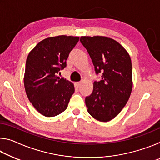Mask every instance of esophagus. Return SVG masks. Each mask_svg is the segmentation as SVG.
Returning a JSON list of instances; mask_svg holds the SVG:
<instances>
[{
	"label": "esophagus",
	"instance_id": "34e87169",
	"mask_svg": "<svg viewBox=\"0 0 160 160\" xmlns=\"http://www.w3.org/2000/svg\"><path fill=\"white\" fill-rule=\"evenodd\" d=\"M76 85H77L78 88H80V85H81V82H78L76 83Z\"/></svg>",
	"mask_w": 160,
	"mask_h": 160
}]
</instances>
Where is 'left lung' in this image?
<instances>
[{
	"label": "left lung",
	"mask_w": 160,
	"mask_h": 160,
	"mask_svg": "<svg viewBox=\"0 0 160 160\" xmlns=\"http://www.w3.org/2000/svg\"><path fill=\"white\" fill-rule=\"evenodd\" d=\"M102 80L94 82L93 91L85 98L88 112L96 120L107 122L126 106L132 88L130 55L116 40L104 36L80 37Z\"/></svg>",
	"instance_id": "left-lung-1"
}]
</instances>
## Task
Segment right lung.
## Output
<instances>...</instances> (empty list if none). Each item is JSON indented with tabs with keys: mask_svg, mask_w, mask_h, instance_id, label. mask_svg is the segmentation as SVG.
Returning a JSON list of instances; mask_svg holds the SVG:
<instances>
[{
	"mask_svg": "<svg viewBox=\"0 0 160 160\" xmlns=\"http://www.w3.org/2000/svg\"><path fill=\"white\" fill-rule=\"evenodd\" d=\"M79 39L66 35L46 38L28 54L24 85L29 102L43 116L53 117L67 109L74 84L57 74L66 66L69 53Z\"/></svg>",
	"mask_w": 160,
	"mask_h": 160,
	"instance_id": "1",
	"label": "right lung"
}]
</instances>
